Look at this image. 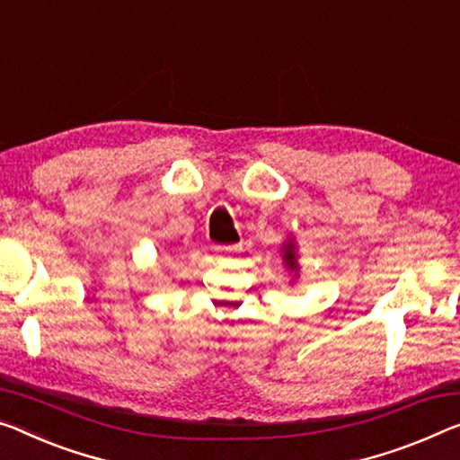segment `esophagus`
<instances>
[{
    "mask_svg": "<svg viewBox=\"0 0 460 460\" xmlns=\"http://www.w3.org/2000/svg\"><path fill=\"white\" fill-rule=\"evenodd\" d=\"M217 254H222V257H232V254L240 251V244H224V246H216Z\"/></svg>",
    "mask_w": 460,
    "mask_h": 460,
    "instance_id": "1",
    "label": "esophagus"
}]
</instances>
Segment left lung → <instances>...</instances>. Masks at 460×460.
Here are the masks:
<instances>
[{
	"mask_svg": "<svg viewBox=\"0 0 460 460\" xmlns=\"http://www.w3.org/2000/svg\"><path fill=\"white\" fill-rule=\"evenodd\" d=\"M284 261H286V265L289 267V270H298V263H296V254H294V244L292 243H288L286 246H284Z\"/></svg>",
	"mask_w": 460,
	"mask_h": 460,
	"instance_id": "1",
	"label": "left lung"
}]
</instances>
